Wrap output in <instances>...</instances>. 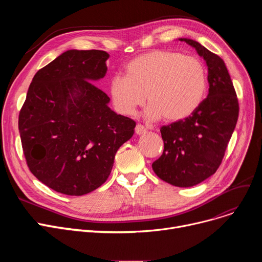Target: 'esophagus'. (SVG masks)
<instances>
[{"label":"esophagus","mask_w":262,"mask_h":262,"mask_svg":"<svg viewBox=\"0 0 262 262\" xmlns=\"http://www.w3.org/2000/svg\"><path fill=\"white\" fill-rule=\"evenodd\" d=\"M135 132H136L137 135H142V134L146 133V127L143 126L142 124H137L136 128H135Z\"/></svg>","instance_id":"obj_1"}]
</instances>
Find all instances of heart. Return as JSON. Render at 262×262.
<instances>
[{
  "instance_id": "heart-1",
  "label": "heart",
  "mask_w": 262,
  "mask_h": 262,
  "mask_svg": "<svg viewBox=\"0 0 262 262\" xmlns=\"http://www.w3.org/2000/svg\"><path fill=\"white\" fill-rule=\"evenodd\" d=\"M208 89L205 64L196 57L156 50L140 55L125 67V76L110 80L113 103L122 115H133L146 96L149 119L177 122L193 115Z\"/></svg>"
}]
</instances>
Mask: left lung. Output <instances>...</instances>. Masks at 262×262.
<instances>
[{
  "mask_svg": "<svg viewBox=\"0 0 262 262\" xmlns=\"http://www.w3.org/2000/svg\"><path fill=\"white\" fill-rule=\"evenodd\" d=\"M180 40L205 59L208 95L193 115L160 128L163 152L152 168L163 182L186 188L202 183L220 167L238 121L239 103L223 59L194 40Z\"/></svg>",
  "mask_w": 262,
  "mask_h": 262,
  "instance_id": "1",
  "label": "left lung"
}]
</instances>
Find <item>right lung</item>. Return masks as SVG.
I'll list each match as a JSON object with an SVG mask.
<instances>
[{
    "instance_id": "right-lung-1",
    "label": "right lung",
    "mask_w": 262,
    "mask_h": 262,
    "mask_svg": "<svg viewBox=\"0 0 262 262\" xmlns=\"http://www.w3.org/2000/svg\"><path fill=\"white\" fill-rule=\"evenodd\" d=\"M105 51L70 50L35 74L19 114V132L30 171L49 188L84 195L112 172L119 147L136 122L117 115L93 84L105 76Z\"/></svg>"
}]
</instances>
